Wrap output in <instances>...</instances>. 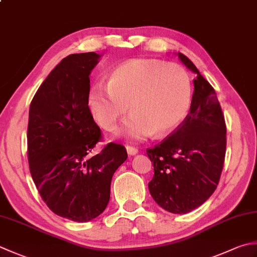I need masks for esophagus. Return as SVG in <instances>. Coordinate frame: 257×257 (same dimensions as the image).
I'll return each instance as SVG.
<instances>
[{"label":"esophagus","mask_w":257,"mask_h":257,"mask_svg":"<svg viewBox=\"0 0 257 257\" xmlns=\"http://www.w3.org/2000/svg\"><path fill=\"white\" fill-rule=\"evenodd\" d=\"M125 149H127V153L130 156H134L136 154H138V149L136 147H133V146H125Z\"/></svg>","instance_id":"esophagus-1"}]
</instances>
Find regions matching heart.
Listing matches in <instances>:
<instances>
[{"label": "heart", "instance_id": "heart-1", "mask_svg": "<svg viewBox=\"0 0 257 257\" xmlns=\"http://www.w3.org/2000/svg\"><path fill=\"white\" fill-rule=\"evenodd\" d=\"M108 87L94 85L88 105L95 121L111 130L128 111L132 114L119 130L134 142L154 133L166 136L187 118L193 101L192 78L183 65L154 59L129 60L110 73Z\"/></svg>", "mask_w": 257, "mask_h": 257}]
</instances>
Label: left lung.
Masks as SVG:
<instances>
[{
  "instance_id": "8db88e82",
  "label": "left lung",
  "mask_w": 257,
  "mask_h": 257,
  "mask_svg": "<svg viewBox=\"0 0 257 257\" xmlns=\"http://www.w3.org/2000/svg\"><path fill=\"white\" fill-rule=\"evenodd\" d=\"M196 73L190 111L185 121L146 152L154 165L148 184L160 207L186 214L204 204L217 187L226 153V124L217 95L190 60L178 52Z\"/></svg>"
}]
</instances>
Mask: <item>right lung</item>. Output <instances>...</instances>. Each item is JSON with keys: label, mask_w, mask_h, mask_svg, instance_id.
<instances>
[{"label": "right lung", "mask_w": 257, "mask_h": 257, "mask_svg": "<svg viewBox=\"0 0 257 257\" xmlns=\"http://www.w3.org/2000/svg\"><path fill=\"white\" fill-rule=\"evenodd\" d=\"M100 55L74 53L61 60L30 104L28 159L43 202L61 217L84 223L98 217L110 199L115 170L127 159L122 145L101 140L88 105L89 75Z\"/></svg>", "instance_id": "obj_1"}]
</instances>
